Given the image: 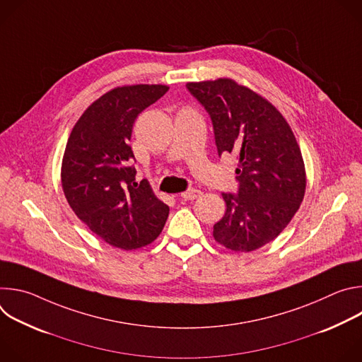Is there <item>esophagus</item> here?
I'll list each match as a JSON object with an SVG mask.
<instances>
[{"mask_svg": "<svg viewBox=\"0 0 362 362\" xmlns=\"http://www.w3.org/2000/svg\"><path fill=\"white\" fill-rule=\"evenodd\" d=\"M200 194H202V192L197 190V189H187V190H185L180 196H182L185 200H194V199H197Z\"/></svg>", "mask_w": 362, "mask_h": 362, "instance_id": "34e87169", "label": "esophagus"}]
</instances>
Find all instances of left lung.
Here are the masks:
<instances>
[{"label": "left lung", "mask_w": 362, "mask_h": 362, "mask_svg": "<svg viewBox=\"0 0 362 362\" xmlns=\"http://www.w3.org/2000/svg\"><path fill=\"white\" fill-rule=\"evenodd\" d=\"M209 113L219 156L238 160V194L222 193L223 218L214 238L235 252L274 240L302 203L306 175L293 132L275 106L232 78L186 84Z\"/></svg>", "instance_id": "1"}]
</instances>
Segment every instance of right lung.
I'll list each match as a JSON object with an SVG mask.
<instances>
[{
    "instance_id": "obj_1",
    "label": "right lung",
    "mask_w": 362,
    "mask_h": 362,
    "mask_svg": "<svg viewBox=\"0 0 362 362\" xmlns=\"http://www.w3.org/2000/svg\"><path fill=\"white\" fill-rule=\"evenodd\" d=\"M163 84L116 87L87 107L69 137L62 185L77 218L109 245L124 250L156 239L169 206L148 182H136L130 137L134 120L166 91Z\"/></svg>"
}]
</instances>
